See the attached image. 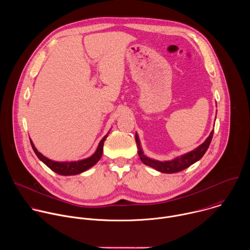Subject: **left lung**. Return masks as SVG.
<instances>
[{"label":"left lung","instance_id":"left-lung-1","mask_svg":"<svg viewBox=\"0 0 250 250\" xmlns=\"http://www.w3.org/2000/svg\"><path fill=\"white\" fill-rule=\"evenodd\" d=\"M212 134H213V129L210 131V133L207 137V139L197 148H195L194 150H192L190 152H187V153H185L181 156H178V157H176L172 160H168V161H159V160H155V159L147 157L144 153V150H142V148H141L139 137H138L137 133H135V141H136V145H137L138 156H139V158L142 162H144L146 165H147L149 167H152L153 169H155L159 172L170 174V173L180 172V171L188 168L189 166H191L195 162L199 161L204 156L206 151L208 150V148L210 145L211 138H212Z\"/></svg>","mask_w":250,"mask_h":250}]
</instances>
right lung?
Wrapping results in <instances>:
<instances>
[{
    "instance_id": "obj_1",
    "label": "right lung",
    "mask_w": 250,
    "mask_h": 250,
    "mask_svg": "<svg viewBox=\"0 0 250 250\" xmlns=\"http://www.w3.org/2000/svg\"><path fill=\"white\" fill-rule=\"evenodd\" d=\"M109 133H110V131L102 138V140L100 141V144L93 155H91L88 158H85L82 160H77V161L59 162V161L51 160V159L45 157L43 154H42L37 148H35L32 140L30 138H29V140H30V145H31V147H32L34 153L37 154V156L40 158V160L42 161L48 168H50L52 171H54L55 173H57L59 175L71 176V175L81 174V173L87 171L101 159L102 154H103V149H104V142L106 139V137H108Z\"/></svg>"
}]
</instances>
